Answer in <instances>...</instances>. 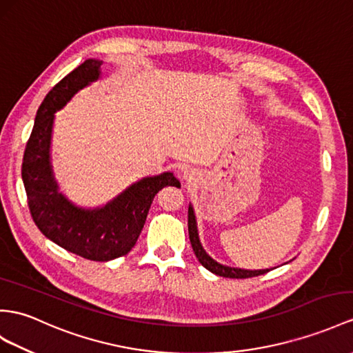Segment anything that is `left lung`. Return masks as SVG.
I'll use <instances>...</instances> for the list:
<instances>
[{"instance_id": "1", "label": "left lung", "mask_w": 353, "mask_h": 353, "mask_svg": "<svg viewBox=\"0 0 353 353\" xmlns=\"http://www.w3.org/2000/svg\"><path fill=\"white\" fill-rule=\"evenodd\" d=\"M188 236H190V243L193 247V252L206 270L211 271L212 274L220 277H228V279H248V277H257L262 276V274H266L271 270H241V268H232V266H225L219 262H216L206 254V252L203 250V247L199 241V235H197V226H196V217H194V211L193 206H188Z\"/></svg>"}]
</instances>
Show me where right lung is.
<instances>
[{"label": "right lung", "mask_w": 353, "mask_h": 353, "mask_svg": "<svg viewBox=\"0 0 353 353\" xmlns=\"http://www.w3.org/2000/svg\"><path fill=\"white\" fill-rule=\"evenodd\" d=\"M101 64L99 59H87L48 92L23 152L22 181L31 217L43 235L83 259L108 262L132 250L154 196L163 187H179V181L172 172L143 178L94 210L79 208L58 192L49 152L55 112L77 91L99 79Z\"/></svg>", "instance_id": "obj_1"}]
</instances>
